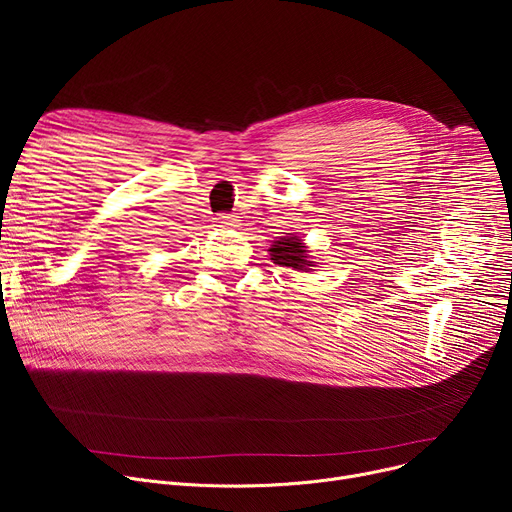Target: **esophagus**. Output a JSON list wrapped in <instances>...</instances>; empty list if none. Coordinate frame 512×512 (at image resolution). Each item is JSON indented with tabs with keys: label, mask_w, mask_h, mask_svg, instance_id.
<instances>
[{
	"label": "esophagus",
	"mask_w": 512,
	"mask_h": 512,
	"mask_svg": "<svg viewBox=\"0 0 512 512\" xmlns=\"http://www.w3.org/2000/svg\"><path fill=\"white\" fill-rule=\"evenodd\" d=\"M218 224H220V228H234L236 226V218H234V215H230V213H224V215H220V218H218Z\"/></svg>",
	"instance_id": "34e87169"
}]
</instances>
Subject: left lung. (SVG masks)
Here are the masks:
<instances>
[{"label": "left lung", "mask_w": 512, "mask_h": 512, "mask_svg": "<svg viewBox=\"0 0 512 512\" xmlns=\"http://www.w3.org/2000/svg\"><path fill=\"white\" fill-rule=\"evenodd\" d=\"M272 261L290 267V270H299L307 272L313 267V261L307 255L305 242L299 236H282L280 240H274V245L270 247Z\"/></svg>", "instance_id": "left-lung-1"}]
</instances>
